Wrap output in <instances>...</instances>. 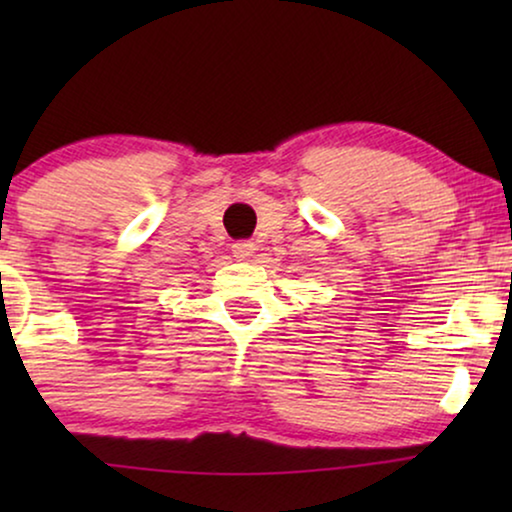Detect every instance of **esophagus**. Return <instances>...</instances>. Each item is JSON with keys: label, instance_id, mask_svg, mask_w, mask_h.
<instances>
[{"label": "esophagus", "instance_id": "esophagus-1", "mask_svg": "<svg viewBox=\"0 0 512 512\" xmlns=\"http://www.w3.org/2000/svg\"><path fill=\"white\" fill-rule=\"evenodd\" d=\"M233 254H235V258H240V261H247V258L256 254V244L251 240L237 242V244H233Z\"/></svg>", "mask_w": 512, "mask_h": 512}]
</instances>
